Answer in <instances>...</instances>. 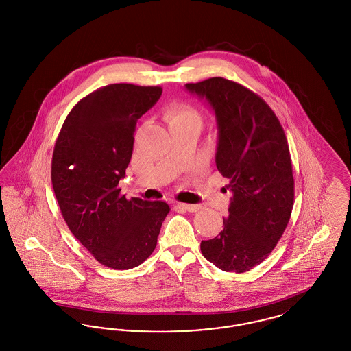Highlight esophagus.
Instances as JSON below:
<instances>
[{"label":"esophagus","mask_w":351,"mask_h":351,"mask_svg":"<svg viewBox=\"0 0 351 351\" xmlns=\"http://www.w3.org/2000/svg\"><path fill=\"white\" fill-rule=\"evenodd\" d=\"M180 208L185 209L186 212H199L201 209L200 205H195V204H183V202H179L178 204Z\"/></svg>","instance_id":"obj_1"}]
</instances>
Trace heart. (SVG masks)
<instances>
[{"mask_svg":"<svg viewBox=\"0 0 351 351\" xmlns=\"http://www.w3.org/2000/svg\"><path fill=\"white\" fill-rule=\"evenodd\" d=\"M166 119L168 125L176 123H199L200 125V114L199 112L186 104H178L172 106L167 113Z\"/></svg>","mask_w":351,"mask_h":351,"instance_id":"1","label":"heart"}]
</instances>
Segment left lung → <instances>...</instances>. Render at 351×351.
I'll return each mask as SVG.
<instances>
[{"instance_id": "obj_1", "label": "left lung", "mask_w": 351, "mask_h": 351, "mask_svg": "<svg viewBox=\"0 0 351 351\" xmlns=\"http://www.w3.org/2000/svg\"><path fill=\"white\" fill-rule=\"evenodd\" d=\"M185 88L217 118L216 166L233 192L229 217L201 252L216 267L242 274L275 249L293 208L295 180L283 128L267 102L246 86L210 77Z\"/></svg>"}]
</instances>
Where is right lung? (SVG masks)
I'll return each instance as SVG.
<instances>
[{
	"label": "right lung",
	"mask_w": 351,
	"mask_h": 351,
	"mask_svg": "<svg viewBox=\"0 0 351 351\" xmlns=\"http://www.w3.org/2000/svg\"><path fill=\"white\" fill-rule=\"evenodd\" d=\"M162 90L126 83L102 86L72 108L53 147L51 180L62 216L106 267L143 263L169 212L165 201L126 200L118 188L132 159L136 122Z\"/></svg>",
	"instance_id": "add662e5"
}]
</instances>
